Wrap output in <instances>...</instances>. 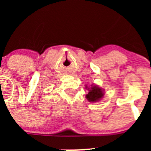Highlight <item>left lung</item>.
Returning a JSON list of instances; mask_svg holds the SVG:
<instances>
[{
  "mask_svg": "<svg viewBox=\"0 0 151 151\" xmlns=\"http://www.w3.org/2000/svg\"><path fill=\"white\" fill-rule=\"evenodd\" d=\"M103 96H104V92H103L102 89L97 86H92L89 89V92L86 95V98L90 102H96V101H99L101 98H102Z\"/></svg>",
  "mask_w": 151,
  "mask_h": 151,
  "instance_id": "left-lung-1",
  "label": "left lung"
}]
</instances>
